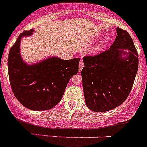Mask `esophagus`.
Here are the masks:
<instances>
[{"mask_svg":"<svg viewBox=\"0 0 147 147\" xmlns=\"http://www.w3.org/2000/svg\"><path fill=\"white\" fill-rule=\"evenodd\" d=\"M83 67H84V63H83L82 61H81L80 63H79V71H82V70Z\"/></svg>","mask_w":147,"mask_h":147,"instance_id":"obj_1","label":"esophagus"}]
</instances>
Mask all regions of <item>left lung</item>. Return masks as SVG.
<instances>
[{
	"mask_svg": "<svg viewBox=\"0 0 147 147\" xmlns=\"http://www.w3.org/2000/svg\"><path fill=\"white\" fill-rule=\"evenodd\" d=\"M117 34L108 50L83 58L81 74L85 103L96 112L122 104L131 91L138 71V55L130 34L119 28Z\"/></svg>",
	"mask_w": 147,
	"mask_h": 147,
	"instance_id": "left-lung-1",
	"label": "left lung"
}]
</instances>
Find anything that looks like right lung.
<instances>
[{
    "label": "right lung",
    "instance_id": "1",
    "mask_svg": "<svg viewBox=\"0 0 147 147\" xmlns=\"http://www.w3.org/2000/svg\"><path fill=\"white\" fill-rule=\"evenodd\" d=\"M33 30L19 36L9 51L8 71L11 87L21 104L28 109H50L61 100L71 78L79 71L80 59L65 60L57 57H47L39 63L28 65L20 55V42Z\"/></svg>",
    "mask_w": 147,
    "mask_h": 147
}]
</instances>
